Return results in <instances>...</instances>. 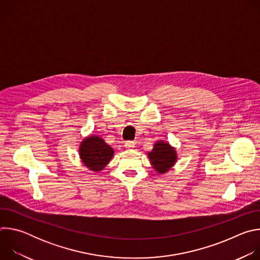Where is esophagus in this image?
I'll return each mask as SVG.
<instances>
[{
	"label": "esophagus",
	"mask_w": 260,
	"mask_h": 260,
	"mask_svg": "<svg viewBox=\"0 0 260 260\" xmlns=\"http://www.w3.org/2000/svg\"><path fill=\"white\" fill-rule=\"evenodd\" d=\"M124 146H125V148H127V149H131V148L135 147V142H133V141H126V142L124 143Z\"/></svg>",
	"instance_id": "34e87169"
}]
</instances>
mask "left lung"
Listing matches in <instances>:
<instances>
[{"instance_id": "8db88e82", "label": "left lung", "mask_w": 260, "mask_h": 260, "mask_svg": "<svg viewBox=\"0 0 260 260\" xmlns=\"http://www.w3.org/2000/svg\"><path fill=\"white\" fill-rule=\"evenodd\" d=\"M151 165L157 173L164 174L168 172L177 160L176 150L168 143L158 141L154 144L151 152L148 153Z\"/></svg>"}]
</instances>
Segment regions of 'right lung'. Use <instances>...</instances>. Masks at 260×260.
Here are the masks:
<instances>
[{"instance_id":"add662e5","label":"right lung","mask_w":260,"mask_h":260,"mask_svg":"<svg viewBox=\"0 0 260 260\" xmlns=\"http://www.w3.org/2000/svg\"><path fill=\"white\" fill-rule=\"evenodd\" d=\"M80 158L89 170L102 171L113 157L114 151L98 136L86 138L80 145Z\"/></svg>"}]
</instances>
